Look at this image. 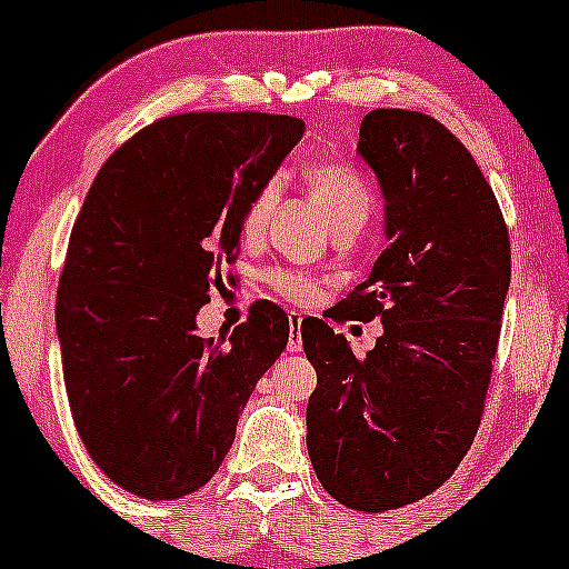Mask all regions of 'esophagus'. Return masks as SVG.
<instances>
[{
    "mask_svg": "<svg viewBox=\"0 0 569 569\" xmlns=\"http://www.w3.org/2000/svg\"><path fill=\"white\" fill-rule=\"evenodd\" d=\"M302 317L300 313H291L289 317V343H286V349L289 352H300L302 349Z\"/></svg>",
    "mask_w": 569,
    "mask_h": 569,
    "instance_id": "1",
    "label": "esophagus"
}]
</instances>
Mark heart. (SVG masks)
Here are the masks:
<instances>
[{
    "mask_svg": "<svg viewBox=\"0 0 569 569\" xmlns=\"http://www.w3.org/2000/svg\"><path fill=\"white\" fill-rule=\"evenodd\" d=\"M306 181L311 192L317 194L325 220L330 231H355L369 226L371 214H375V189L371 183L360 176L358 168L338 159H319V162L308 164ZM280 187L274 178L263 181L256 192L244 200L242 206V233L248 239H258L267 228L269 214H272L274 203H278ZM267 283L272 291L289 297L295 302H308L317 295V280L311 274L300 272V269L289 267H272L267 274Z\"/></svg>",
    "mask_w": 569,
    "mask_h": 569,
    "instance_id": "obj_1",
    "label": "heart"
}]
</instances>
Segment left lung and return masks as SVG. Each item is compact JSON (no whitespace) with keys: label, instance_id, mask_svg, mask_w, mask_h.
Instances as JSON below:
<instances>
[{"label":"left lung","instance_id":"1","mask_svg":"<svg viewBox=\"0 0 569 569\" xmlns=\"http://www.w3.org/2000/svg\"><path fill=\"white\" fill-rule=\"evenodd\" d=\"M358 151L386 194L388 248L327 319H380L366 358L321 319L302 321L317 369L308 455L321 487L358 512L438 490L479 429L512 248L492 187L440 120L371 109Z\"/></svg>","mask_w":569,"mask_h":569}]
</instances>
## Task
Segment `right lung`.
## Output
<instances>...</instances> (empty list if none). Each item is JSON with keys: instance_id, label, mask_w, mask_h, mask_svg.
Masks as SVG:
<instances>
[{"instance_id": "obj_1", "label": "right lung", "mask_w": 569, "mask_h": 569, "mask_svg": "<svg viewBox=\"0 0 569 569\" xmlns=\"http://www.w3.org/2000/svg\"><path fill=\"white\" fill-rule=\"evenodd\" d=\"M302 134L289 114H168L126 140L84 198L57 289L62 375L84 449L131 496L200 490L289 343L269 300L228 338L198 336L194 317L233 280L244 200Z\"/></svg>"}]
</instances>
